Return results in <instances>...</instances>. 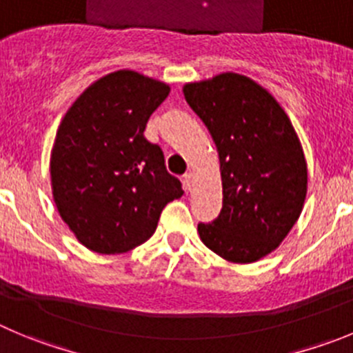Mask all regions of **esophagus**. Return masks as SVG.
<instances>
[{"mask_svg":"<svg viewBox=\"0 0 353 353\" xmlns=\"http://www.w3.org/2000/svg\"><path fill=\"white\" fill-rule=\"evenodd\" d=\"M193 183H195V174L193 172L184 174V184H186V190H192Z\"/></svg>","mask_w":353,"mask_h":353,"instance_id":"34e87169","label":"esophagus"}]
</instances>
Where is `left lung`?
<instances>
[{
	"label": "left lung",
	"instance_id": "obj_1",
	"mask_svg": "<svg viewBox=\"0 0 353 353\" xmlns=\"http://www.w3.org/2000/svg\"><path fill=\"white\" fill-rule=\"evenodd\" d=\"M183 92L221 163L223 209L212 223H199L200 239L232 263L258 261L301 214L308 176L298 136L279 102L242 74L225 72Z\"/></svg>",
	"mask_w": 353,
	"mask_h": 353
}]
</instances>
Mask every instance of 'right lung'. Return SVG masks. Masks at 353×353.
<instances>
[{
    "mask_svg": "<svg viewBox=\"0 0 353 353\" xmlns=\"http://www.w3.org/2000/svg\"><path fill=\"white\" fill-rule=\"evenodd\" d=\"M165 83L117 71L74 101L52 150V193L59 214L90 251L120 254L154 233L163 207L183 195L163 151L144 137Z\"/></svg>",
    "mask_w": 353,
    "mask_h": 353,
    "instance_id": "add662e5",
    "label": "right lung"
}]
</instances>
